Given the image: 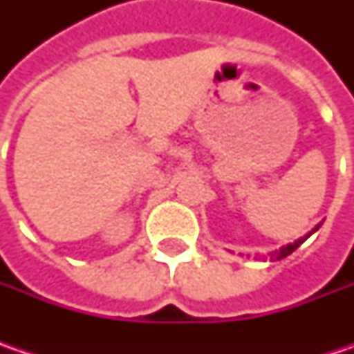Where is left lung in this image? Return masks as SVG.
I'll list each match as a JSON object with an SVG mask.
<instances>
[{
	"mask_svg": "<svg viewBox=\"0 0 354 354\" xmlns=\"http://www.w3.org/2000/svg\"><path fill=\"white\" fill-rule=\"evenodd\" d=\"M319 226H321V223H319V225H317V226H315V228H313L311 232H307L306 236L297 238V240H295V242H292V244H286V246H281L279 250L272 252V254H270V256H272V260H281V258H286V256H290V254H292L293 250H297V248H299V246H301V244H304V242H306L307 238L311 236L313 232H317V230H319Z\"/></svg>",
	"mask_w": 354,
	"mask_h": 354,
	"instance_id": "8db88e82",
	"label": "left lung"
}]
</instances>
